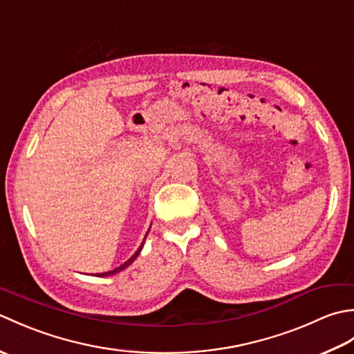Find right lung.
<instances>
[{
	"mask_svg": "<svg viewBox=\"0 0 354 354\" xmlns=\"http://www.w3.org/2000/svg\"><path fill=\"white\" fill-rule=\"evenodd\" d=\"M147 236V234H146ZM146 239V237H145ZM141 248H142V243H141V246L138 248V250H137V252H135L133 255H132V257L129 259V260H127V261H124L123 263V265H120L118 268H115V269H112V270H108V272H100V274H95V277H109V275H114V274H117V272H120V270H123V269H126L127 266H129L131 265V263L135 260V259H137L138 257V255H140V252H141Z\"/></svg>",
	"mask_w": 354,
	"mask_h": 354,
	"instance_id": "obj_1",
	"label": "right lung"
}]
</instances>
